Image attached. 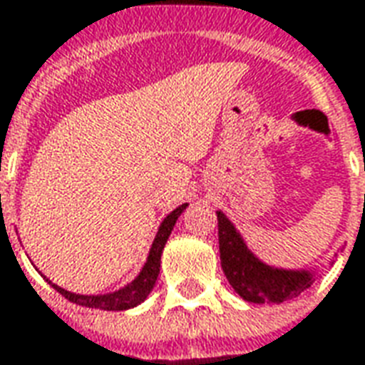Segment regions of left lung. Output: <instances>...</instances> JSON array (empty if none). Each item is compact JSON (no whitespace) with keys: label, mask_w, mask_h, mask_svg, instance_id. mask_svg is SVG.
Listing matches in <instances>:
<instances>
[{"label":"left lung","mask_w":365,"mask_h":365,"mask_svg":"<svg viewBox=\"0 0 365 365\" xmlns=\"http://www.w3.org/2000/svg\"><path fill=\"white\" fill-rule=\"evenodd\" d=\"M220 259L227 280L245 302L282 303L297 297L313 284L307 270H278L262 264L239 237L231 222L217 212Z\"/></svg>","instance_id":"obj_1"}]
</instances>
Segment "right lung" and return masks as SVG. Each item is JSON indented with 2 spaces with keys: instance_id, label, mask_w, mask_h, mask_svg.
<instances>
[{
  "instance_id": "right-lung-1",
  "label": "right lung",
  "mask_w": 365,
  "mask_h": 365,
  "mask_svg": "<svg viewBox=\"0 0 365 365\" xmlns=\"http://www.w3.org/2000/svg\"><path fill=\"white\" fill-rule=\"evenodd\" d=\"M186 204L179 206L177 210H173L171 214L167 215L161 223V227L157 231L155 241L151 245L150 257L145 260L143 264L142 272L140 276L135 278L132 284H128L126 288L118 289L114 294H106V295H79V294H71V292H66V289L58 288L56 284H52L50 280H46L56 292L70 299L71 303H77V305H83V307H91V309H105V311H122V309H130L134 307L138 303H142L150 292L155 286L157 276H159V267H161V252H163V247L167 243V239L171 235L173 227L175 223L179 220V215L185 212Z\"/></svg>"
}]
</instances>
